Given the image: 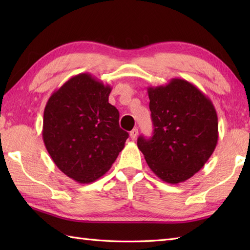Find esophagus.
Returning <instances> with one entry per match:
<instances>
[{
    "mask_svg": "<svg viewBox=\"0 0 250 250\" xmlns=\"http://www.w3.org/2000/svg\"><path fill=\"white\" fill-rule=\"evenodd\" d=\"M137 134H139V130H137L136 128L132 130V131L130 132V137H131V140H133V141H134V140H136Z\"/></svg>",
    "mask_w": 250,
    "mask_h": 250,
    "instance_id": "34e87169",
    "label": "esophagus"
}]
</instances>
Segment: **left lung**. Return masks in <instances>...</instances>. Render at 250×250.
Returning a JSON list of instances; mask_svg holds the SVG:
<instances>
[{
  "mask_svg": "<svg viewBox=\"0 0 250 250\" xmlns=\"http://www.w3.org/2000/svg\"><path fill=\"white\" fill-rule=\"evenodd\" d=\"M153 135L140 136L137 147L161 180L179 184L192 177L213 155L218 117L208 97L185 79L148 87Z\"/></svg>",
  "mask_w": 250,
  "mask_h": 250,
  "instance_id": "left-lung-1",
  "label": "left lung"
}]
</instances>
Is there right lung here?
I'll list each match as a JSON object with an SVG mask.
<instances>
[{"label": "right lung", "instance_id": "right-lung-1", "mask_svg": "<svg viewBox=\"0 0 250 250\" xmlns=\"http://www.w3.org/2000/svg\"><path fill=\"white\" fill-rule=\"evenodd\" d=\"M109 84L78 74L50 95L44 109L43 141L58 168L79 184L102 177L125 148L128 132L108 103Z\"/></svg>", "mask_w": 250, "mask_h": 250}]
</instances>
